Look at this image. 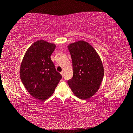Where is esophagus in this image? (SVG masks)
Masks as SVG:
<instances>
[{
    "mask_svg": "<svg viewBox=\"0 0 133 133\" xmlns=\"http://www.w3.org/2000/svg\"><path fill=\"white\" fill-rule=\"evenodd\" d=\"M60 73H61V75H62V77H63V76H64V74H63L64 72H63V71H62V72H61Z\"/></svg>",
    "mask_w": 133,
    "mask_h": 133,
    "instance_id": "obj_1",
    "label": "esophagus"
}]
</instances>
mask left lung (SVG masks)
<instances>
[{"instance_id": "1", "label": "left lung", "mask_w": 133, "mask_h": 133, "mask_svg": "<svg viewBox=\"0 0 133 133\" xmlns=\"http://www.w3.org/2000/svg\"><path fill=\"white\" fill-rule=\"evenodd\" d=\"M73 76L67 83L77 97L86 100L99 90L104 75L101 58L90 44L79 41L68 45Z\"/></svg>"}]
</instances>
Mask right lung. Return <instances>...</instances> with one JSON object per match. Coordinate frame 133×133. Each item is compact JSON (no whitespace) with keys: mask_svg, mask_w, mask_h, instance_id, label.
Wrapping results in <instances>:
<instances>
[{"mask_svg":"<svg viewBox=\"0 0 133 133\" xmlns=\"http://www.w3.org/2000/svg\"><path fill=\"white\" fill-rule=\"evenodd\" d=\"M56 45L44 40L33 43L22 61L19 76L26 90L35 99L45 101L50 97L62 78L50 56Z\"/></svg>","mask_w":133,"mask_h":133,"instance_id":"obj_1","label":"right lung"}]
</instances>
